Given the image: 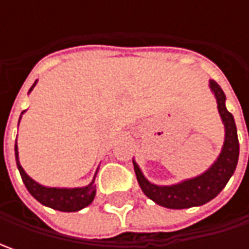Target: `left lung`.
<instances>
[{"instance_id":"8db88e82","label":"left lung","mask_w":249,"mask_h":249,"mask_svg":"<svg viewBox=\"0 0 249 249\" xmlns=\"http://www.w3.org/2000/svg\"><path fill=\"white\" fill-rule=\"evenodd\" d=\"M209 87L215 94L217 110L225 124V142L212 166L202 175L183 180L177 184L158 186L147 180L139 165L133 160L137 181L142 193L158 205L169 209H186L191 206L204 205L225 188L234 173L240 154L234 118L226 108V95L220 86L215 80H209Z\"/></svg>"}]
</instances>
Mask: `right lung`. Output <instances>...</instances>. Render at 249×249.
Returning <instances> with one entry per match:
<instances>
[{"label": "right lung", "instance_id": "obj_1", "mask_svg": "<svg viewBox=\"0 0 249 249\" xmlns=\"http://www.w3.org/2000/svg\"><path fill=\"white\" fill-rule=\"evenodd\" d=\"M37 83V80H36ZM34 83L32 89L29 92L33 90ZM26 110L22 112L23 115ZM20 115V118H22ZM19 118V122H20ZM15 158H16V165L19 169V173L22 176L24 186L27 188V191L43 205L53 208L61 212H77L83 208L89 206L94 201L95 196V186H94V180L95 176L92 178L89 186L86 187H76V188H59V187H45L38 184L37 181H34L32 177L29 176L23 170V167L19 162V152H18V145L15 144ZM97 175V173H95Z\"/></svg>", "mask_w": 249, "mask_h": 249}]
</instances>
